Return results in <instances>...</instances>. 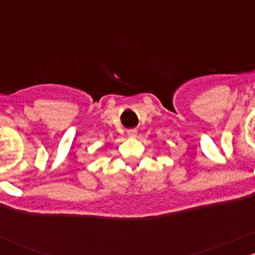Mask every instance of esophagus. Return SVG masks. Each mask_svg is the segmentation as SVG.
<instances>
[{
  "label": "esophagus",
  "instance_id": "1",
  "mask_svg": "<svg viewBox=\"0 0 255 255\" xmlns=\"http://www.w3.org/2000/svg\"><path fill=\"white\" fill-rule=\"evenodd\" d=\"M127 134L128 137H135L137 135V129H128Z\"/></svg>",
  "mask_w": 255,
  "mask_h": 255
}]
</instances>
